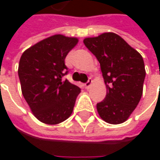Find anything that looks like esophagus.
Instances as JSON below:
<instances>
[{
    "instance_id": "1",
    "label": "esophagus",
    "mask_w": 160,
    "mask_h": 160,
    "mask_svg": "<svg viewBox=\"0 0 160 160\" xmlns=\"http://www.w3.org/2000/svg\"><path fill=\"white\" fill-rule=\"evenodd\" d=\"M92 80L90 78V79H89V80H88V81L85 83V88H86V89H89V88L92 86Z\"/></svg>"
}]
</instances>
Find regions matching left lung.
Instances as JSON below:
<instances>
[{"mask_svg": "<svg viewBox=\"0 0 160 160\" xmlns=\"http://www.w3.org/2000/svg\"><path fill=\"white\" fill-rule=\"evenodd\" d=\"M83 42L99 61L107 87L106 98L96 105L97 112L108 123H123L134 111L143 94L144 59L113 32L85 38Z\"/></svg>", "mask_w": 160, "mask_h": 160, "instance_id": "8db88e82", "label": "left lung"}]
</instances>
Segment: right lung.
I'll return each mask as SVG.
<instances>
[{"mask_svg":"<svg viewBox=\"0 0 160 160\" xmlns=\"http://www.w3.org/2000/svg\"><path fill=\"white\" fill-rule=\"evenodd\" d=\"M78 42V38L55 34L21 55L18 77L22 94L32 114L42 123L59 124L73 112L80 89L63 77L68 73L66 56Z\"/></svg>","mask_w":160,"mask_h":160,"instance_id":"1","label":"right lung"}]
</instances>
